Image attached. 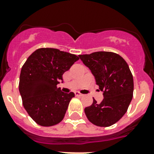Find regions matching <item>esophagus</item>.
<instances>
[{
    "mask_svg": "<svg viewBox=\"0 0 154 154\" xmlns=\"http://www.w3.org/2000/svg\"><path fill=\"white\" fill-rule=\"evenodd\" d=\"M75 95H76V97H82V96H83V94H81V93H79V92H77V91L75 92Z\"/></svg>",
    "mask_w": 154,
    "mask_h": 154,
    "instance_id": "1",
    "label": "esophagus"
}]
</instances>
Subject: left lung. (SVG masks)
I'll return each instance as SVG.
<instances>
[{
	"instance_id": "1",
	"label": "left lung",
	"mask_w": 154,
	"mask_h": 154,
	"mask_svg": "<svg viewBox=\"0 0 154 154\" xmlns=\"http://www.w3.org/2000/svg\"><path fill=\"white\" fill-rule=\"evenodd\" d=\"M79 57L90 69L104 96L101 103L94 99L85 113L95 125L110 126L124 116L133 98L134 79L129 65L112 52H95Z\"/></svg>"
}]
</instances>
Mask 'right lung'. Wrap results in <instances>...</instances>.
I'll return each mask as SVG.
<instances>
[{"label": "right lung", "mask_w": 154, "mask_h": 154, "mask_svg": "<svg viewBox=\"0 0 154 154\" xmlns=\"http://www.w3.org/2000/svg\"><path fill=\"white\" fill-rule=\"evenodd\" d=\"M79 60L75 54L53 48L37 49L21 68L19 91L30 117L42 126L62 121L70 100L75 96L57 88L64 72Z\"/></svg>", "instance_id": "1"}]
</instances>
